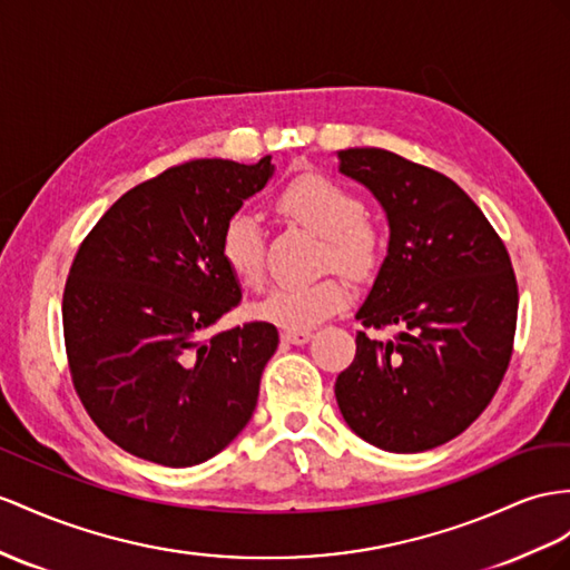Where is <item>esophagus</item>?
Listing matches in <instances>:
<instances>
[{"label": "esophagus", "mask_w": 570, "mask_h": 570, "mask_svg": "<svg viewBox=\"0 0 570 570\" xmlns=\"http://www.w3.org/2000/svg\"><path fill=\"white\" fill-rule=\"evenodd\" d=\"M282 340L286 344H308L313 340L311 330H286L282 332Z\"/></svg>", "instance_id": "esophagus-1"}]
</instances>
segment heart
Masks as SVG:
<instances>
[{
  "instance_id": "1",
  "label": "heart",
  "mask_w": 570,
  "mask_h": 570,
  "mask_svg": "<svg viewBox=\"0 0 570 570\" xmlns=\"http://www.w3.org/2000/svg\"><path fill=\"white\" fill-rule=\"evenodd\" d=\"M276 209L323 238V267L366 279L381 265L385 247L381 228L366 216V207L352 189L332 178L320 173L301 175L284 187ZM222 257L240 284L257 288L265 282V243L253 214L238 212L228 218L222 233ZM346 303V282L330 274L308 284L274 288L255 313L282 330H308L340 313Z\"/></svg>"
}]
</instances>
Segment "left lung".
<instances>
[{
	"instance_id": "1",
	"label": "left lung",
	"mask_w": 570,
	"mask_h": 570,
	"mask_svg": "<svg viewBox=\"0 0 570 570\" xmlns=\"http://www.w3.org/2000/svg\"><path fill=\"white\" fill-rule=\"evenodd\" d=\"M337 156L340 173L371 189L390 226L356 320L397 334L381 342L358 332L334 395L366 443L431 450L470 426L503 381L518 323L515 272L499 233L443 173L385 149Z\"/></svg>"
}]
</instances>
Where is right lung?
Returning a JSON list of instances; mask_svg holds the SVG:
<instances>
[{"mask_svg":"<svg viewBox=\"0 0 570 570\" xmlns=\"http://www.w3.org/2000/svg\"><path fill=\"white\" fill-rule=\"evenodd\" d=\"M272 156L197 158L125 193L71 262L62 298L71 381L115 445L166 466L222 452L250 421L279 346L269 323L204 340L240 303L222 233L267 185Z\"/></svg>","mask_w":570,"mask_h":570,"instance_id":"1","label":"right lung"}]
</instances>
